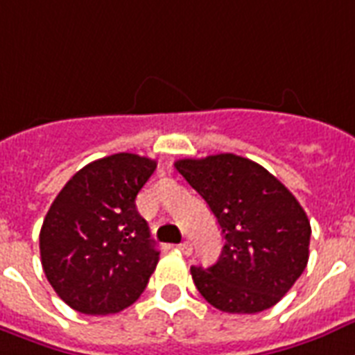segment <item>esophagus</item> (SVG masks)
Listing matches in <instances>:
<instances>
[{
  "label": "esophagus",
  "mask_w": 355,
  "mask_h": 355,
  "mask_svg": "<svg viewBox=\"0 0 355 355\" xmlns=\"http://www.w3.org/2000/svg\"><path fill=\"white\" fill-rule=\"evenodd\" d=\"M178 250H180L181 254H185V255H191V254H192V244L189 243V241H185V243L178 244Z\"/></svg>",
  "instance_id": "34e87169"
}]
</instances>
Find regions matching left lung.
<instances>
[{
  "label": "left lung",
  "mask_w": 355,
  "mask_h": 355,
  "mask_svg": "<svg viewBox=\"0 0 355 355\" xmlns=\"http://www.w3.org/2000/svg\"><path fill=\"white\" fill-rule=\"evenodd\" d=\"M175 170L207 202L226 239L209 268L191 266L200 295L226 313L276 306L306 270L311 226L287 187L235 153L180 159Z\"/></svg>",
  "instance_id": "8db88e82"
}]
</instances>
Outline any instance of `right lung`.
Listing matches in <instances>:
<instances>
[{
  "instance_id": "1",
  "label": "right lung",
  "mask_w": 355,
  "mask_h": 355,
  "mask_svg": "<svg viewBox=\"0 0 355 355\" xmlns=\"http://www.w3.org/2000/svg\"><path fill=\"white\" fill-rule=\"evenodd\" d=\"M157 163L114 153L72 175L40 230V259L60 300L85 315H111L146 289L159 263L137 194Z\"/></svg>"
}]
</instances>
